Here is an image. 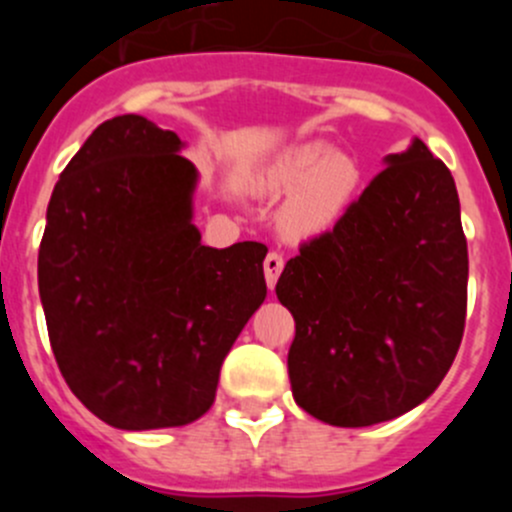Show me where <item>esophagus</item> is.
I'll return each mask as SVG.
<instances>
[{"label":"esophagus","mask_w":512,"mask_h":512,"mask_svg":"<svg viewBox=\"0 0 512 512\" xmlns=\"http://www.w3.org/2000/svg\"><path fill=\"white\" fill-rule=\"evenodd\" d=\"M282 267H285V260H282V255H277V252H270V255L265 257V280L270 289L277 285V280H280Z\"/></svg>","instance_id":"esophagus-1"}]
</instances>
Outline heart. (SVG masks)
Here are the masks:
<instances>
[{"label":"heart","mask_w":512,"mask_h":512,"mask_svg":"<svg viewBox=\"0 0 512 512\" xmlns=\"http://www.w3.org/2000/svg\"><path fill=\"white\" fill-rule=\"evenodd\" d=\"M270 193L287 195L282 227L294 240H312L332 230L361 188L359 163L329 143L309 141L287 148L260 175Z\"/></svg>","instance_id":"heart-1"}]
</instances>
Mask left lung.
<instances>
[{
    "label": "left lung",
    "mask_w": 512,
    "mask_h": 512,
    "mask_svg": "<svg viewBox=\"0 0 512 512\" xmlns=\"http://www.w3.org/2000/svg\"><path fill=\"white\" fill-rule=\"evenodd\" d=\"M294 317L287 371L309 416L339 428L391 421L428 399L466 324L468 245L453 175L426 143L384 158L332 232L285 265Z\"/></svg>",
    "instance_id": "1"
}]
</instances>
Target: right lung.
I'll use <instances>...</instances> for the list:
<instances>
[{"instance_id":"obj_1","label":"right lung","mask_w":512,"mask_h":512,"mask_svg":"<svg viewBox=\"0 0 512 512\" xmlns=\"http://www.w3.org/2000/svg\"><path fill=\"white\" fill-rule=\"evenodd\" d=\"M180 151L148 118H111L46 208L39 297L56 364L76 399L123 431L198 421L267 297L262 242L200 240V173Z\"/></svg>"}]
</instances>
